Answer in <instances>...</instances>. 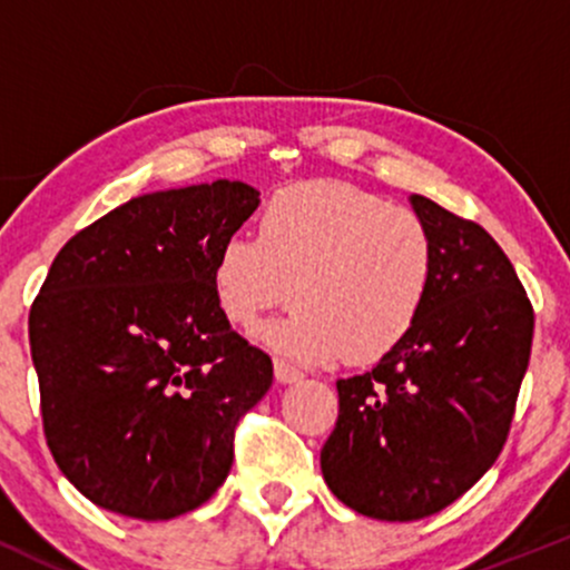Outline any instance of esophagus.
<instances>
[{
	"mask_svg": "<svg viewBox=\"0 0 570 570\" xmlns=\"http://www.w3.org/2000/svg\"><path fill=\"white\" fill-rule=\"evenodd\" d=\"M276 377H278V383H297V381H303L305 372L297 370L289 362H284V358H276Z\"/></svg>",
	"mask_w": 570,
	"mask_h": 570,
	"instance_id": "34e87169",
	"label": "esophagus"
}]
</instances>
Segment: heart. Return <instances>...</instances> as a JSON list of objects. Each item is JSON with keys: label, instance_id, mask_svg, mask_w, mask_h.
<instances>
[{"label": "heart", "instance_id": "obj_1", "mask_svg": "<svg viewBox=\"0 0 570 570\" xmlns=\"http://www.w3.org/2000/svg\"><path fill=\"white\" fill-rule=\"evenodd\" d=\"M436 278L429 225L404 206L345 181H303L265 203L259 235L235 233L214 259V292L227 322L263 330L281 356L305 364H372L415 330Z\"/></svg>", "mask_w": 570, "mask_h": 570}]
</instances>
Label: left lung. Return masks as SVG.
<instances>
[{
	"label": "left lung",
	"instance_id": "left-lung-1",
	"mask_svg": "<svg viewBox=\"0 0 570 570\" xmlns=\"http://www.w3.org/2000/svg\"><path fill=\"white\" fill-rule=\"evenodd\" d=\"M436 244L423 316L364 375L337 381L326 485L364 517L442 512L495 463L533 343V305L485 227L412 195Z\"/></svg>",
	"mask_w": 570,
	"mask_h": 570
}]
</instances>
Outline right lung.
Segmentation results:
<instances>
[{"mask_svg": "<svg viewBox=\"0 0 570 570\" xmlns=\"http://www.w3.org/2000/svg\"><path fill=\"white\" fill-rule=\"evenodd\" d=\"M259 193L217 179L141 195L58 252L29 311L42 429L85 499L171 520L217 493L235 426L273 383L214 292Z\"/></svg>", "mask_w": 570, "mask_h": 570, "instance_id": "obj_1", "label": "right lung"}]
</instances>
